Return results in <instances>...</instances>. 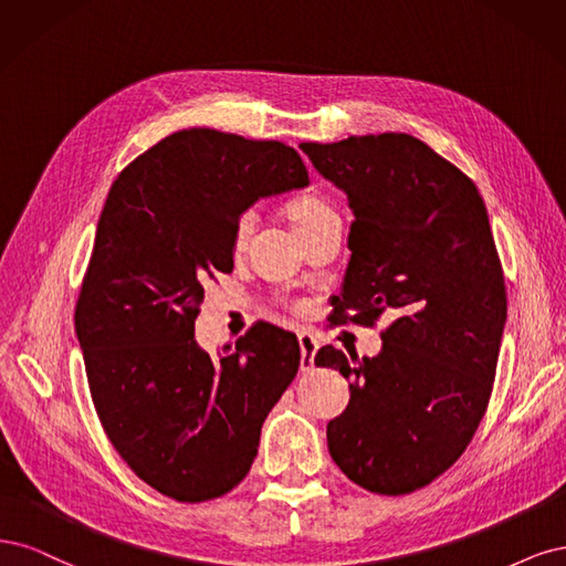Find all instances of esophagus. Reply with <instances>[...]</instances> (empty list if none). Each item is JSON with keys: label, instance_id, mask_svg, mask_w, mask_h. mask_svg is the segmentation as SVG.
Masks as SVG:
<instances>
[{"label": "esophagus", "instance_id": "esophagus-1", "mask_svg": "<svg viewBox=\"0 0 566 566\" xmlns=\"http://www.w3.org/2000/svg\"><path fill=\"white\" fill-rule=\"evenodd\" d=\"M298 345H301V369L310 371L315 367V353H317V338L307 332L298 334Z\"/></svg>", "mask_w": 566, "mask_h": 566}]
</instances>
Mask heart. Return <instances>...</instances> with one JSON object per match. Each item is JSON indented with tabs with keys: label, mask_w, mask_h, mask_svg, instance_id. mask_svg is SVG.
<instances>
[{
	"label": "heart",
	"mask_w": 566,
	"mask_h": 566,
	"mask_svg": "<svg viewBox=\"0 0 566 566\" xmlns=\"http://www.w3.org/2000/svg\"><path fill=\"white\" fill-rule=\"evenodd\" d=\"M286 213L291 218V223H294L296 232H303L310 226L319 223L322 218L336 216V209L332 207L329 199H324L322 195L305 192V195L289 199ZM253 223H256V213H253V209H247L244 213H240V218H237V223H234V230H232L234 247H244V242L249 240V234L253 230Z\"/></svg>",
	"instance_id": "1"
}]
</instances>
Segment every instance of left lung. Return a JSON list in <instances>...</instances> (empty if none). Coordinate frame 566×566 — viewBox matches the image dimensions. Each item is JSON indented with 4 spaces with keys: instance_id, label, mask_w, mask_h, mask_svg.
<instances>
[{
    "instance_id": "8db88e82",
    "label": "left lung",
    "mask_w": 566,
    "mask_h": 566,
    "mask_svg": "<svg viewBox=\"0 0 566 566\" xmlns=\"http://www.w3.org/2000/svg\"><path fill=\"white\" fill-rule=\"evenodd\" d=\"M355 211L334 324L374 326L382 350L317 367L350 380V405L326 426L345 478L402 496L447 472L475 437L494 390L507 313L505 280L475 184L409 134L301 143Z\"/></svg>"
}]
</instances>
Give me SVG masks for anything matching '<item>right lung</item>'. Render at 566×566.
Listing matches in <instances>:
<instances>
[{
	"mask_svg": "<svg viewBox=\"0 0 566 566\" xmlns=\"http://www.w3.org/2000/svg\"><path fill=\"white\" fill-rule=\"evenodd\" d=\"M307 186L280 140L184 129L126 167L98 218L75 307L91 399L136 475L180 503L240 484L301 348L268 322L213 359L195 343L205 284L232 272V230L259 197Z\"/></svg>",
	"mask_w": 566,
	"mask_h": 566,
	"instance_id": "add662e5",
	"label": "right lung"
}]
</instances>
